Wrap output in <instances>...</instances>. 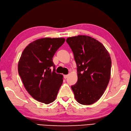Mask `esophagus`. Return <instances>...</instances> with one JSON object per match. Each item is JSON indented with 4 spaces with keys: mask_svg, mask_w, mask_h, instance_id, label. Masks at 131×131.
I'll return each mask as SVG.
<instances>
[{
    "mask_svg": "<svg viewBox=\"0 0 131 131\" xmlns=\"http://www.w3.org/2000/svg\"><path fill=\"white\" fill-rule=\"evenodd\" d=\"M63 77L65 79H66V78H67L68 77V75H63Z\"/></svg>",
    "mask_w": 131,
    "mask_h": 131,
    "instance_id": "34e87169",
    "label": "esophagus"
}]
</instances>
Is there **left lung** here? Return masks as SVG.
<instances>
[{"label": "left lung", "mask_w": 131, "mask_h": 131, "mask_svg": "<svg viewBox=\"0 0 131 131\" xmlns=\"http://www.w3.org/2000/svg\"><path fill=\"white\" fill-rule=\"evenodd\" d=\"M66 42L77 67V82L71 86L75 99L82 105H91L101 98L109 84L110 55L101 42L87 35L69 37Z\"/></svg>", "instance_id": "left-lung-1"}]
</instances>
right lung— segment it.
Wrapping results in <instances>:
<instances>
[{"label":"right lung","instance_id":"right-lung-1","mask_svg":"<svg viewBox=\"0 0 131 131\" xmlns=\"http://www.w3.org/2000/svg\"><path fill=\"white\" fill-rule=\"evenodd\" d=\"M65 41L63 38L38 39L26 46L20 56L19 74L28 93L41 103L53 102L62 84L63 75L56 73L53 57Z\"/></svg>","mask_w":131,"mask_h":131}]
</instances>
